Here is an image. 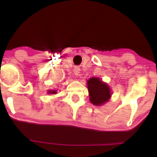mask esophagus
I'll list each match as a JSON object with an SVG mask.
<instances>
[{
	"instance_id": "esophagus-1",
	"label": "esophagus",
	"mask_w": 157,
	"mask_h": 157,
	"mask_svg": "<svg viewBox=\"0 0 157 157\" xmlns=\"http://www.w3.org/2000/svg\"><path fill=\"white\" fill-rule=\"evenodd\" d=\"M80 68L78 67V66H75V68H74V74H75V75H78L79 73H80Z\"/></svg>"
}]
</instances>
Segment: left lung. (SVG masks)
<instances>
[{"label":"left lung","mask_w":157,"mask_h":157,"mask_svg":"<svg viewBox=\"0 0 157 157\" xmlns=\"http://www.w3.org/2000/svg\"><path fill=\"white\" fill-rule=\"evenodd\" d=\"M90 101L95 105H101L111 97V90L107 84L97 77H92L88 80Z\"/></svg>","instance_id":"8db88e82"}]
</instances>
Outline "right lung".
Instances as JSON below:
<instances>
[{"label":"right lung","instance_id":"1","mask_svg":"<svg viewBox=\"0 0 157 157\" xmlns=\"http://www.w3.org/2000/svg\"><path fill=\"white\" fill-rule=\"evenodd\" d=\"M48 94H56V91H54V90H49L48 91Z\"/></svg>","mask_w":157,"mask_h":157}]
</instances>
